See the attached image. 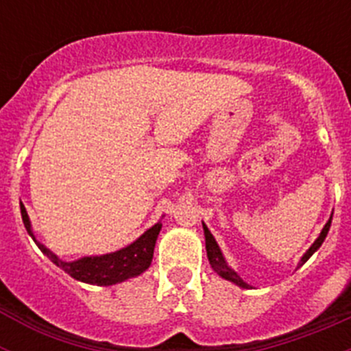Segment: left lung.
<instances>
[{
  "mask_svg": "<svg viewBox=\"0 0 351 351\" xmlns=\"http://www.w3.org/2000/svg\"><path fill=\"white\" fill-rule=\"evenodd\" d=\"M330 223H332V214H330V218H328V221L325 223V226H324V228H322L320 235L316 237L315 243H313L311 246H309V250L306 251V253H304V255H302V258L299 260V263H297V269L302 267L304 263H306L309 258H311L313 253H315V251L322 246V243H324L325 237H327V234H328ZM202 226H204V235H206L207 258H209V263H210V267H213V271L216 272V274H218L219 278H223V280H226V281H230V283L237 285V287L251 288V285H247L246 281H244L243 278H241V276H239L237 272H235L234 269H232L230 265H228V262H226L225 256H223L221 250H219L218 243H216V239H214V235L210 234V230H209V228H207L206 223H202Z\"/></svg>",
  "mask_w": 351,
  "mask_h": 351,
  "instance_id": "1",
  "label": "left lung"
}]
</instances>
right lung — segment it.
Returning a JSON list of instances; mask_svg holds the SVG:
<instances>
[{"mask_svg": "<svg viewBox=\"0 0 351 351\" xmlns=\"http://www.w3.org/2000/svg\"><path fill=\"white\" fill-rule=\"evenodd\" d=\"M21 214H23V223L26 226L27 234L35 241L43 255L47 256L52 263H56L58 267L63 269L66 274H70L73 280L96 285V287H112V285L137 278L142 272L147 271L151 262H153L154 244H156L158 234L161 230L160 219L128 246L112 251V253H105V255L82 256V258L66 262V260H61L56 253H52L45 244L36 241L29 216H27V210L23 202H21Z\"/></svg>", "mask_w": 351, "mask_h": 351, "instance_id": "add662e5", "label": "right lung"}]
</instances>
